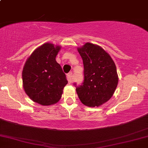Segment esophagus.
Masks as SVG:
<instances>
[{
  "mask_svg": "<svg viewBox=\"0 0 148 148\" xmlns=\"http://www.w3.org/2000/svg\"><path fill=\"white\" fill-rule=\"evenodd\" d=\"M67 79L69 83L72 82V72H69L67 74Z\"/></svg>",
  "mask_w": 148,
  "mask_h": 148,
  "instance_id": "obj_1",
  "label": "esophagus"
}]
</instances>
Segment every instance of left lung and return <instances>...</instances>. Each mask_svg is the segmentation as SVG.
I'll use <instances>...</instances> for the list:
<instances>
[{
	"instance_id": "1",
	"label": "left lung",
	"mask_w": 148,
	"mask_h": 148,
	"mask_svg": "<svg viewBox=\"0 0 148 148\" xmlns=\"http://www.w3.org/2000/svg\"><path fill=\"white\" fill-rule=\"evenodd\" d=\"M84 62V79L76 90L81 101L90 107L99 106L111 99L118 83L113 59L101 47L86 43L78 49Z\"/></svg>"
}]
</instances>
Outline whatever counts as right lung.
Wrapping results in <instances>:
<instances>
[{"label": "right lung", "mask_w": 148, "mask_h": 148, "mask_svg": "<svg viewBox=\"0 0 148 148\" xmlns=\"http://www.w3.org/2000/svg\"><path fill=\"white\" fill-rule=\"evenodd\" d=\"M59 46L46 43L28 58L22 72L24 90L35 102L44 106L54 104L60 99L67 84L65 74L56 60Z\"/></svg>", "instance_id": "add662e5"}]
</instances>
